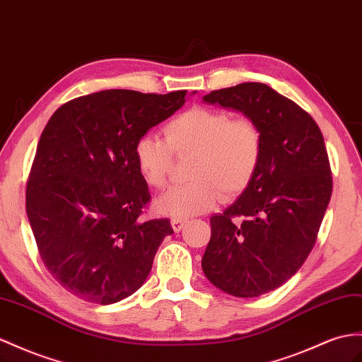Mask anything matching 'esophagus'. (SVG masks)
Wrapping results in <instances>:
<instances>
[{"mask_svg": "<svg viewBox=\"0 0 362 362\" xmlns=\"http://www.w3.org/2000/svg\"><path fill=\"white\" fill-rule=\"evenodd\" d=\"M187 221L188 220H185V218H173L171 220V226L174 229V233H179V230H182L183 226L187 225Z\"/></svg>", "mask_w": 362, "mask_h": 362, "instance_id": "esophagus-1", "label": "esophagus"}]
</instances>
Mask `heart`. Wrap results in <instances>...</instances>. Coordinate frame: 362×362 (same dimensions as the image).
<instances>
[{
	"label": "heart",
	"instance_id": "1",
	"mask_svg": "<svg viewBox=\"0 0 362 362\" xmlns=\"http://www.w3.org/2000/svg\"><path fill=\"white\" fill-rule=\"evenodd\" d=\"M165 141L144 134L134 145V160L145 183L165 188L173 153H196L189 177L192 182L165 192L156 202L160 214L187 218L216 206L221 192L226 199L243 192L262 162L263 136L254 120L233 119L228 111L192 107L165 125Z\"/></svg>",
	"mask_w": 362,
	"mask_h": 362
}]
</instances>
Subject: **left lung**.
Returning <instances> with one entry per match:
<instances>
[{
  "mask_svg": "<svg viewBox=\"0 0 362 362\" xmlns=\"http://www.w3.org/2000/svg\"><path fill=\"white\" fill-rule=\"evenodd\" d=\"M203 100L240 111L263 136L255 177L211 217L202 258L203 272L220 291L254 298L295 275L317 242L332 196L326 145L308 111L260 82L214 90Z\"/></svg>",
  "mask_w": 362,
  "mask_h": 362,
  "instance_id": "1",
  "label": "left lung"
}]
</instances>
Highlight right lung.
<instances>
[{
	"instance_id": "add662e5",
	"label": "right lung",
	"mask_w": 362,
	"mask_h": 362,
	"mask_svg": "<svg viewBox=\"0 0 362 362\" xmlns=\"http://www.w3.org/2000/svg\"><path fill=\"white\" fill-rule=\"evenodd\" d=\"M185 96L104 90L69 100L45 125L25 211L45 267L78 298L113 304L134 293L174 233L168 218L141 217L151 196L134 145Z\"/></svg>"
}]
</instances>
